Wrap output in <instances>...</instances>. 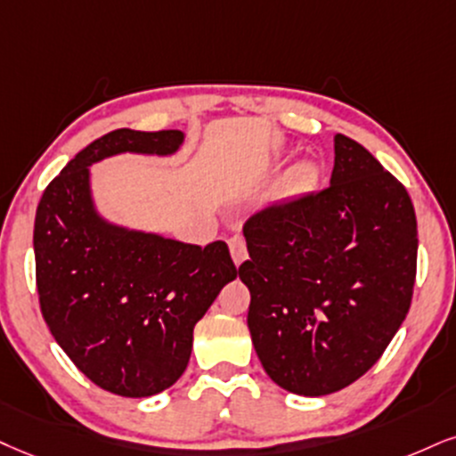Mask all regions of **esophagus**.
Wrapping results in <instances>:
<instances>
[{
	"instance_id": "1",
	"label": "esophagus",
	"mask_w": 456,
	"mask_h": 456,
	"mask_svg": "<svg viewBox=\"0 0 456 456\" xmlns=\"http://www.w3.org/2000/svg\"><path fill=\"white\" fill-rule=\"evenodd\" d=\"M228 247H230V256H232L234 264L245 262L247 260V245H245V239L239 237V234H234V237L228 239Z\"/></svg>"
}]
</instances>
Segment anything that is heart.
<instances>
[{
    "label": "heart",
    "mask_w": 456,
    "mask_h": 456,
    "mask_svg": "<svg viewBox=\"0 0 456 456\" xmlns=\"http://www.w3.org/2000/svg\"><path fill=\"white\" fill-rule=\"evenodd\" d=\"M319 179V167L314 162H297L285 173L283 179L279 183V196L281 199H296V196H302L317 185Z\"/></svg>",
    "instance_id": "b5f03b06"
}]
</instances>
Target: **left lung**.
<instances>
[{
  "label": "left lung",
  "mask_w": 456,
  "mask_h": 456,
  "mask_svg": "<svg viewBox=\"0 0 456 456\" xmlns=\"http://www.w3.org/2000/svg\"><path fill=\"white\" fill-rule=\"evenodd\" d=\"M251 340L266 374L297 395L355 383L406 319L417 279V216L406 188L345 134L328 188L245 222Z\"/></svg>",
  "instance_id": "1"
}]
</instances>
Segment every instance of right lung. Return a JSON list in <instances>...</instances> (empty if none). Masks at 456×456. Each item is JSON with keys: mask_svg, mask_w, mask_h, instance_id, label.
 Here are the masks:
<instances>
[{"mask_svg": "<svg viewBox=\"0 0 456 456\" xmlns=\"http://www.w3.org/2000/svg\"><path fill=\"white\" fill-rule=\"evenodd\" d=\"M182 131L118 128L86 145L44 190L33 251L44 322L84 376L122 397H150L183 374L194 325L237 279L228 245L202 249L105 222L88 167L108 156H168Z\"/></svg>", "mask_w": 456, "mask_h": 456, "instance_id": "obj_1", "label": "right lung"}]
</instances>
